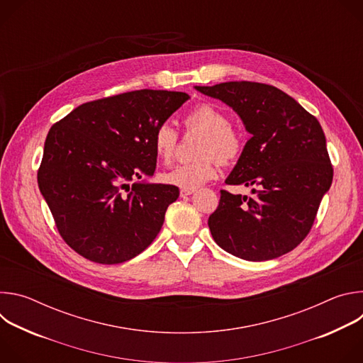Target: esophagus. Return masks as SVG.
<instances>
[{
  "instance_id": "1",
  "label": "esophagus",
  "mask_w": 363,
  "mask_h": 363,
  "mask_svg": "<svg viewBox=\"0 0 363 363\" xmlns=\"http://www.w3.org/2000/svg\"><path fill=\"white\" fill-rule=\"evenodd\" d=\"M195 192V189H181V196L185 198L188 195H192Z\"/></svg>"
}]
</instances>
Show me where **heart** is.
Masks as SVG:
<instances>
[{"mask_svg":"<svg viewBox=\"0 0 363 363\" xmlns=\"http://www.w3.org/2000/svg\"><path fill=\"white\" fill-rule=\"evenodd\" d=\"M188 130L203 133L198 155L202 158L195 162L179 164L161 174V181L182 189H195L210 182L218 175V161L233 164L242 152V136L231 128L230 118L221 109L201 103L185 116ZM178 146V132L169 122L161 123L153 132L152 149L155 157L164 164L172 161Z\"/></svg>","mask_w":363,"mask_h":363,"instance_id":"heart-1","label":"heart"}]
</instances>
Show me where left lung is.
Masks as SVG:
<instances>
[{"mask_svg":"<svg viewBox=\"0 0 363 363\" xmlns=\"http://www.w3.org/2000/svg\"><path fill=\"white\" fill-rule=\"evenodd\" d=\"M195 89L233 108L251 133L225 184L252 186L255 196L221 189L208 218L214 241L248 262L291 251L312 228L333 179L319 121L270 84L227 82Z\"/></svg>","mask_w":363,"mask_h":363,"instance_id":"left-lung-1","label":"left lung"}]
</instances>
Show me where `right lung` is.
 I'll return each instance as SVG.
<instances>
[{"instance_id": "1", "label": "right lung", "mask_w": 363, "mask_h": 363, "mask_svg": "<svg viewBox=\"0 0 363 363\" xmlns=\"http://www.w3.org/2000/svg\"><path fill=\"white\" fill-rule=\"evenodd\" d=\"M188 99L184 91H128L83 103L51 126L38 188L77 254L119 264L157 238L179 189L143 181L157 168L152 136Z\"/></svg>"}]
</instances>
